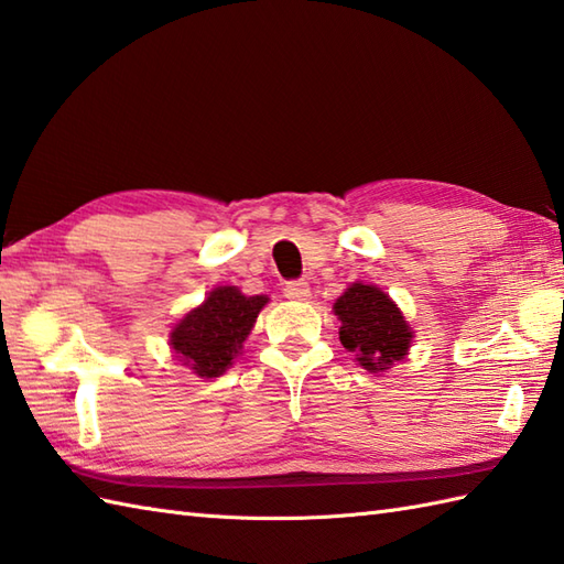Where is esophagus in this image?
Segmentation results:
<instances>
[{
    "label": "esophagus",
    "instance_id": "esophagus-1",
    "mask_svg": "<svg viewBox=\"0 0 564 564\" xmlns=\"http://www.w3.org/2000/svg\"><path fill=\"white\" fill-rule=\"evenodd\" d=\"M310 285L305 281H289L283 285V295L289 297V301H307L310 297Z\"/></svg>",
    "mask_w": 564,
    "mask_h": 564
}]
</instances>
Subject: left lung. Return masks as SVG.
Returning a JSON list of instances; mask_svg holds the SVG:
<instances>
[{
  "mask_svg": "<svg viewBox=\"0 0 564 564\" xmlns=\"http://www.w3.org/2000/svg\"><path fill=\"white\" fill-rule=\"evenodd\" d=\"M341 319L339 339L356 354L366 370H388L402 361L412 341V329L390 297L376 285L354 283L334 303Z\"/></svg>",
  "mask_w": 564,
  "mask_h": 564,
  "instance_id": "left-lung-1",
  "label": "left lung"
}]
</instances>
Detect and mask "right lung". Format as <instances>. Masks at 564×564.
<instances>
[{"mask_svg": "<svg viewBox=\"0 0 564 564\" xmlns=\"http://www.w3.org/2000/svg\"><path fill=\"white\" fill-rule=\"evenodd\" d=\"M269 297L242 295L235 285L215 289L208 301L178 322L172 332V349L200 378H218L242 349L259 310Z\"/></svg>", "mask_w": 564, "mask_h": 564, "instance_id": "right-lung-1", "label": "right lung"}]
</instances>
